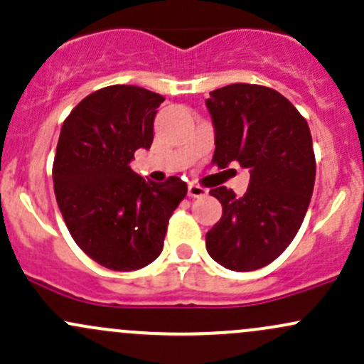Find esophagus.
Returning <instances> with one entry per match:
<instances>
[{
  "label": "esophagus",
  "instance_id": "1",
  "mask_svg": "<svg viewBox=\"0 0 364 364\" xmlns=\"http://www.w3.org/2000/svg\"><path fill=\"white\" fill-rule=\"evenodd\" d=\"M187 194H189L191 198H203L206 194V189L201 186H196V183H189V187H187Z\"/></svg>",
  "mask_w": 364,
  "mask_h": 364
}]
</instances>
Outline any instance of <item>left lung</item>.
Instances as JSON below:
<instances>
[{
  "label": "left lung",
  "mask_w": 364,
  "mask_h": 364,
  "mask_svg": "<svg viewBox=\"0 0 364 364\" xmlns=\"http://www.w3.org/2000/svg\"><path fill=\"white\" fill-rule=\"evenodd\" d=\"M215 130L213 163L250 171L243 198L210 191L222 217L206 232V250L222 267L248 272L276 260L302 225L316 178L307 121L276 90L234 83L206 100Z\"/></svg>",
  "instance_id": "obj_1"
}]
</instances>
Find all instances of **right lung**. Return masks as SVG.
Returning a JSON list of instances; mask_svg holds the SVG:
<instances>
[{
  "mask_svg": "<svg viewBox=\"0 0 364 364\" xmlns=\"http://www.w3.org/2000/svg\"><path fill=\"white\" fill-rule=\"evenodd\" d=\"M165 97L134 85H112L85 97L58 136L53 187L73 240L111 271H136L159 257L171 213L187 183L146 181L130 168L149 149L156 109Z\"/></svg>",
  "mask_w": 364,
  "mask_h": 364,
  "instance_id": "1",
  "label": "right lung"
}]
</instances>
